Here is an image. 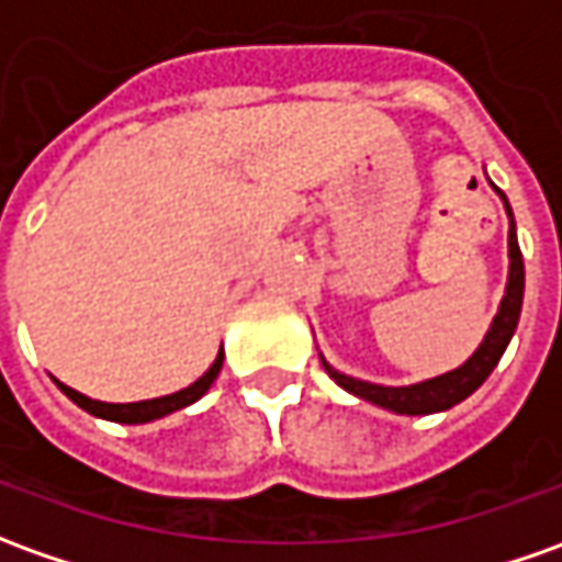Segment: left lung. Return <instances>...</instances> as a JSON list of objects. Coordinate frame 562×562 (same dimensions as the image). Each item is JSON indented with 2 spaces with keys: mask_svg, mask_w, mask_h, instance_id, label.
I'll use <instances>...</instances> for the list:
<instances>
[{
  "mask_svg": "<svg viewBox=\"0 0 562 562\" xmlns=\"http://www.w3.org/2000/svg\"><path fill=\"white\" fill-rule=\"evenodd\" d=\"M498 195L505 199V192H498ZM505 207H508L510 216L508 290H505V300L498 305V315L493 318V327L486 333L481 348L459 370L443 373V376L437 379H428V382H419V385H406V389H385V385L361 382V379H351L346 373H339V370H333L330 363L324 361V370L330 373L336 385H342L346 392L358 394V397L370 401V404L385 406L392 413H406V416H425V413L450 409L459 401H465L468 394H474L481 389L486 376L493 373L498 358L505 355L510 336L517 330V321H520V305H524V254H520V244H517V229H514V214H510L508 199H505Z\"/></svg>",
  "mask_w": 562,
  "mask_h": 562,
  "instance_id": "left-lung-1",
  "label": "left lung"
}]
</instances>
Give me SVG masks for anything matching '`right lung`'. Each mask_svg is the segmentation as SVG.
<instances>
[{
    "label": "right lung",
    "mask_w": 562,
    "mask_h": 562,
    "mask_svg": "<svg viewBox=\"0 0 562 562\" xmlns=\"http://www.w3.org/2000/svg\"><path fill=\"white\" fill-rule=\"evenodd\" d=\"M220 367H223V351L216 355V361L211 363V370H207L199 382H192L189 389H183V392H177V394H168V397L140 401V404H103V401H91V397H85V394H79L76 389L64 385V382H57V385H60V392L67 394L72 404H79L81 409H88L91 416H100V419H110V422H125V425H140V422L161 419V416H168V413H173V409H183V406L195 404L201 394L214 385V379L220 376Z\"/></svg>",
    "instance_id": "add662e5"
}]
</instances>
